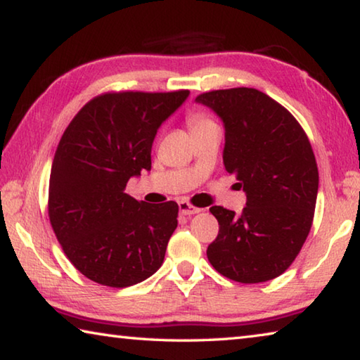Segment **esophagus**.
Returning <instances> with one entry per match:
<instances>
[{
    "label": "esophagus",
    "instance_id": "esophagus-1",
    "mask_svg": "<svg viewBox=\"0 0 360 360\" xmlns=\"http://www.w3.org/2000/svg\"><path fill=\"white\" fill-rule=\"evenodd\" d=\"M178 205H179V211H181V214H184V216L198 214V212L202 211L200 208H195V206H192L191 203H187V202H179Z\"/></svg>",
    "mask_w": 360,
    "mask_h": 360
}]
</instances>
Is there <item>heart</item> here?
Masks as SVG:
<instances>
[{"instance_id": "1", "label": "heart", "mask_w": 360, "mask_h": 360, "mask_svg": "<svg viewBox=\"0 0 360 360\" xmlns=\"http://www.w3.org/2000/svg\"><path fill=\"white\" fill-rule=\"evenodd\" d=\"M208 124H212V122H211L210 119H206L203 114L195 112V114H191V115H188V125H191V129H192V130H195V129H200V127L208 125Z\"/></svg>"}]
</instances>
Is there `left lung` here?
Listing matches in <instances>:
<instances>
[{
    "label": "left lung",
    "mask_w": 360,
    "mask_h": 360,
    "mask_svg": "<svg viewBox=\"0 0 360 360\" xmlns=\"http://www.w3.org/2000/svg\"><path fill=\"white\" fill-rule=\"evenodd\" d=\"M225 130L224 167L246 193L241 214L211 206L219 222L208 260L225 278L252 284L288 270L309 233L319 173L311 144L288 109L238 87L198 95Z\"/></svg>",
    "instance_id": "obj_1"
}]
</instances>
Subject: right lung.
<instances>
[{
    "label": "right lung",
    "instance_id": "add662e5",
    "mask_svg": "<svg viewBox=\"0 0 360 360\" xmlns=\"http://www.w3.org/2000/svg\"><path fill=\"white\" fill-rule=\"evenodd\" d=\"M188 94L100 95L60 139L49 182V217L66 257L92 281L129 288L162 266L178 227V203L148 205L124 188L130 178L149 172L157 130Z\"/></svg>",
    "mask_w": 360,
    "mask_h": 360
}]
</instances>
